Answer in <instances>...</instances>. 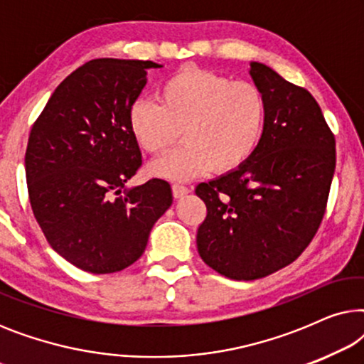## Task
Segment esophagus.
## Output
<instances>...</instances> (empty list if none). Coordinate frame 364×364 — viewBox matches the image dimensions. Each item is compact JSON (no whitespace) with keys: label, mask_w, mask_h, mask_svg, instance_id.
<instances>
[{"label":"esophagus","mask_w":364,"mask_h":364,"mask_svg":"<svg viewBox=\"0 0 364 364\" xmlns=\"http://www.w3.org/2000/svg\"><path fill=\"white\" fill-rule=\"evenodd\" d=\"M172 193L176 198H182L183 196H187V193H191V188L186 186H181V183H173Z\"/></svg>","instance_id":"obj_1"}]
</instances>
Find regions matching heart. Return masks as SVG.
<instances>
[{"label": "heart", "mask_w": 364, "mask_h": 364, "mask_svg": "<svg viewBox=\"0 0 364 364\" xmlns=\"http://www.w3.org/2000/svg\"><path fill=\"white\" fill-rule=\"evenodd\" d=\"M159 102L137 99L129 111V129L144 151L162 156L177 142L186 144L154 162L151 172L186 182L217 172H232L252 159L267 124V101L250 81L187 66L159 86Z\"/></svg>", "instance_id": "b5f03b06"}]
</instances>
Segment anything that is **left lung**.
Here are the masks:
<instances>
[{"label": "left lung", "instance_id": "left-lung-1", "mask_svg": "<svg viewBox=\"0 0 364 364\" xmlns=\"http://www.w3.org/2000/svg\"><path fill=\"white\" fill-rule=\"evenodd\" d=\"M267 101L263 139L248 162L196 193L207 217L197 250L232 280H257L290 265L320 227L335 173V136L315 97L262 63L248 69Z\"/></svg>", "mask_w": 364, "mask_h": 364}]
</instances>
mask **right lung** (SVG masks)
Listing matches in <instances>:
<instances>
[{
  "label": "right lung",
  "mask_w": 364,
  "mask_h": 364,
  "mask_svg": "<svg viewBox=\"0 0 364 364\" xmlns=\"http://www.w3.org/2000/svg\"><path fill=\"white\" fill-rule=\"evenodd\" d=\"M139 59H94L69 74L29 134L26 182L41 230L64 260L114 273L146 250L154 223L172 205L171 186L127 187L142 164L129 111L147 84Z\"/></svg>",
  "instance_id": "add662e5"
}]
</instances>
